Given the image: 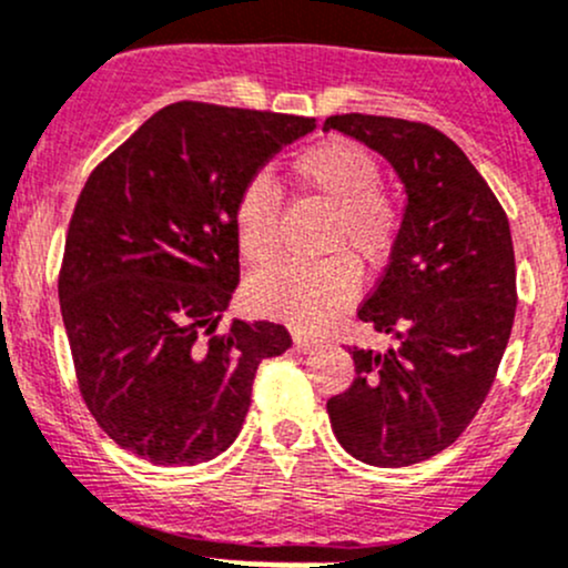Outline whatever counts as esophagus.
<instances>
[{"label": "esophagus", "instance_id": "esophagus-1", "mask_svg": "<svg viewBox=\"0 0 568 568\" xmlns=\"http://www.w3.org/2000/svg\"><path fill=\"white\" fill-rule=\"evenodd\" d=\"M294 348L296 351H304V354H307V351L318 348V339L307 337V334H302V332H294Z\"/></svg>", "mask_w": 568, "mask_h": 568}]
</instances>
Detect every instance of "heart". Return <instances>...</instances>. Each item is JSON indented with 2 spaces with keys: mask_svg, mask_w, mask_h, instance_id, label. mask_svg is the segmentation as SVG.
<instances>
[{
  "mask_svg": "<svg viewBox=\"0 0 568 568\" xmlns=\"http://www.w3.org/2000/svg\"><path fill=\"white\" fill-rule=\"evenodd\" d=\"M288 179L332 206L324 250L334 253L318 264L283 261L255 274L247 304L266 318L318 329L351 307L359 294V264L384 266L403 234V206L381 187V165L362 143L324 139L288 160ZM280 190L266 179H250L239 190L234 223L239 250L250 264H266L280 247Z\"/></svg>",
  "mask_w": 568,
  "mask_h": 568,
  "instance_id": "1",
  "label": "heart"
}]
</instances>
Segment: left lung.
Masks as SVG:
<instances>
[{
	"label": "left lung",
	"instance_id": "1",
	"mask_svg": "<svg viewBox=\"0 0 568 568\" xmlns=\"http://www.w3.org/2000/svg\"><path fill=\"white\" fill-rule=\"evenodd\" d=\"M324 130L384 154L408 193L397 250L356 310L394 345L384 354L354 345V384L326 403L348 455L403 468L455 444L493 386L517 310L509 217L433 124L339 113Z\"/></svg>",
	"mask_w": 568,
	"mask_h": 568
}]
</instances>
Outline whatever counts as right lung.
Here are the masks:
<instances>
[{
    "instance_id": "1",
    "label": "right lung",
    "mask_w": 568,
    "mask_h": 568,
    "mask_svg": "<svg viewBox=\"0 0 568 568\" xmlns=\"http://www.w3.org/2000/svg\"><path fill=\"white\" fill-rule=\"evenodd\" d=\"M315 119L171 103L83 184L59 266L75 378L100 429L154 465L229 449L285 326L220 315L239 285V190Z\"/></svg>"
}]
</instances>
